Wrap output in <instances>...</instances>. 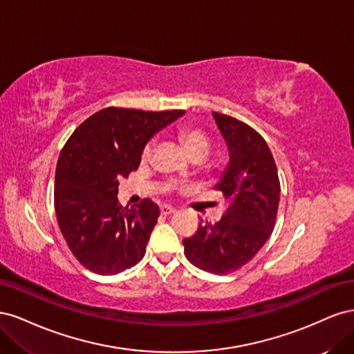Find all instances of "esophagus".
<instances>
[{
  "instance_id": "esophagus-1",
  "label": "esophagus",
  "mask_w": 354,
  "mask_h": 354,
  "mask_svg": "<svg viewBox=\"0 0 354 354\" xmlns=\"http://www.w3.org/2000/svg\"><path fill=\"white\" fill-rule=\"evenodd\" d=\"M174 212H176V208H173V207H169V205L160 207V214H162V216H171V214H174Z\"/></svg>"
}]
</instances>
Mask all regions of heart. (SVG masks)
I'll return each mask as SVG.
<instances>
[{
	"mask_svg": "<svg viewBox=\"0 0 354 354\" xmlns=\"http://www.w3.org/2000/svg\"><path fill=\"white\" fill-rule=\"evenodd\" d=\"M178 140L183 145L185 151L187 152L189 156L192 155H203L207 156L211 147V142L208 136L198 130V128H192V127H183L178 130ZM153 152V146L152 143H149L145 146L143 152H142V160H149L152 156Z\"/></svg>",
	"mask_w": 354,
	"mask_h": 354,
	"instance_id": "heart-1",
	"label": "heart"
}]
</instances>
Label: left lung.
<instances>
[{"instance_id": "8db88e82", "label": "left lung", "mask_w": 354, "mask_h": 354, "mask_svg": "<svg viewBox=\"0 0 354 354\" xmlns=\"http://www.w3.org/2000/svg\"><path fill=\"white\" fill-rule=\"evenodd\" d=\"M229 149V164L214 189L229 207L216 224L203 223L183 239L186 259L201 270L227 274L241 269L270 238L281 185L264 138L236 118L212 112Z\"/></svg>"}]
</instances>
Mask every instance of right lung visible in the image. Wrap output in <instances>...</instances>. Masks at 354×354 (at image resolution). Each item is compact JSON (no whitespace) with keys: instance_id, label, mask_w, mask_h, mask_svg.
Instances as JSON below:
<instances>
[{"instance_id":"obj_1","label":"right lung","mask_w":354,"mask_h":354,"mask_svg":"<svg viewBox=\"0 0 354 354\" xmlns=\"http://www.w3.org/2000/svg\"><path fill=\"white\" fill-rule=\"evenodd\" d=\"M183 115L106 108L87 118L62 149L55 181L57 223L88 270L116 274L145 257L159 207L151 199L136 208L120 205V180L140 165L147 142Z\"/></svg>"}]
</instances>
